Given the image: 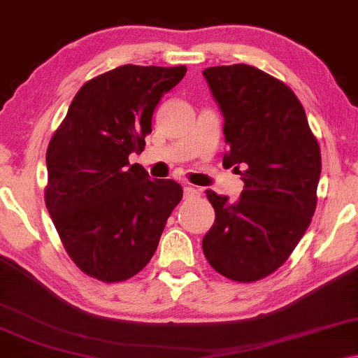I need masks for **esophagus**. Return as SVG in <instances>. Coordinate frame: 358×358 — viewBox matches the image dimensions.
<instances>
[{
    "label": "esophagus",
    "instance_id": "esophagus-1",
    "mask_svg": "<svg viewBox=\"0 0 358 358\" xmlns=\"http://www.w3.org/2000/svg\"><path fill=\"white\" fill-rule=\"evenodd\" d=\"M200 194H201V190L196 189V187H194V185H187V187H184V196H185V198L200 196Z\"/></svg>",
    "mask_w": 358,
    "mask_h": 358
}]
</instances>
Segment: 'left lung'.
<instances>
[{"label":"left lung","instance_id":"8db88e82","mask_svg":"<svg viewBox=\"0 0 358 358\" xmlns=\"http://www.w3.org/2000/svg\"><path fill=\"white\" fill-rule=\"evenodd\" d=\"M224 115L225 166L245 189L236 201L206 190L216 221L203 236L214 271L235 282L267 277L309 227L322 173L320 147L289 87L246 64L203 70Z\"/></svg>","mask_w":358,"mask_h":358}]
</instances>
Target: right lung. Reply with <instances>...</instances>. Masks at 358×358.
I'll return each instance as SVG.
<instances>
[{
    "label": "right lung",
    "instance_id": "add662e5",
    "mask_svg": "<svg viewBox=\"0 0 358 358\" xmlns=\"http://www.w3.org/2000/svg\"><path fill=\"white\" fill-rule=\"evenodd\" d=\"M187 69L122 65L81 86L46 152V208L76 266L123 282L155 255L182 198L171 179L150 180L131 153L144 150L152 115Z\"/></svg>",
    "mask_w": 358,
    "mask_h": 358
}]
</instances>
